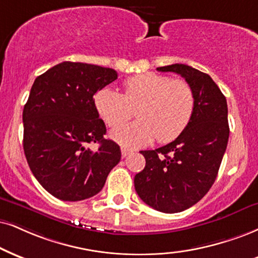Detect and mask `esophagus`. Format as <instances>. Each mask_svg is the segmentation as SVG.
<instances>
[{
  "mask_svg": "<svg viewBox=\"0 0 258 258\" xmlns=\"http://www.w3.org/2000/svg\"><path fill=\"white\" fill-rule=\"evenodd\" d=\"M120 152H122V157H123V158L128 157L129 154H132V153H133L132 149H128V148H125V147H122V148H120Z\"/></svg>",
  "mask_w": 258,
  "mask_h": 258,
  "instance_id": "esophagus-1",
  "label": "esophagus"
}]
</instances>
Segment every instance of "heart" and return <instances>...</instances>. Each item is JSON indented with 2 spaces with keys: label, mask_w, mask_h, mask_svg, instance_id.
<instances>
[{
  "label": "heart",
  "mask_w": 258,
  "mask_h": 258,
  "mask_svg": "<svg viewBox=\"0 0 258 258\" xmlns=\"http://www.w3.org/2000/svg\"><path fill=\"white\" fill-rule=\"evenodd\" d=\"M124 94L112 87H104L94 95L99 116L109 126L128 120L136 109L139 120L112 130L114 141L125 147H142L157 138L166 144L186 128L195 111V93L183 79L146 73L124 81Z\"/></svg>",
  "instance_id": "obj_1"
}]
</instances>
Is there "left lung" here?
Listing matches in <instances>:
<instances>
[{
    "instance_id": "left-lung-1",
    "label": "left lung",
    "mask_w": 258,
    "mask_h": 258,
    "mask_svg": "<svg viewBox=\"0 0 258 258\" xmlns=\"http://www.w3.org/2000/svg\"><path fill=\"white\" fill-rule=\"evenodd\" d=\"M179 74L191 85L195 111L174 141L154 151H141L146 166L134 178L140 199L163 213H179L209 191L226 151L230 128L227 101L206 73L186 64L159 67Z\"/></svg>"
}]
</instances>
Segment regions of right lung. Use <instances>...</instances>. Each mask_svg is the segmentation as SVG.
<instances>
[{"label": "right lung", "instance_id": "right-lung-1", "mask_svg": "<svg viewBox=\"0 0 258 258\" xmlns=\"http://www.w3.org/2000/svg\"><path fill=\"white\" fill-rule=\"evenodd\" d=\"M117 72L80 62H62L38 76L24 106V152L40 185L62 201H81L103 189L119 163V146L106 140L94 94ZM98 143L93 151L88 147Z\"/></svg>", "mask_w": 258, "mask_h": 258}]
</instances>
